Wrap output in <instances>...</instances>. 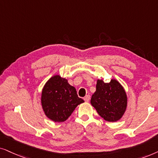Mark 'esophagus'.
<instances>
[{"label": "esophagus", "mask_w": 158, "mask_h": 158, "mask_svg": "<svg viewBox=\"0 0 158 158\" xmlns=\"http://www.w3.org/2000/svg\"><path fill=\"white\" fill-rule=\"evenodd\" d=\"M89 99H90V95H89V94H87V95H86L85 98H84V100H85V102H89Z\"/></svg>", "instance_id": "34e87169"}]
</instances>
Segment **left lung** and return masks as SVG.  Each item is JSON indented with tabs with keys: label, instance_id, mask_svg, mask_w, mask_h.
<instances>
[{
	"label": "left lung",
	"instance_id": "left-lung-1",
	"mask_svg": "<svg viewBox=\"0 0 158 158\" xmlns=\"http://www.w3.org/2000/svg\"><path fill=\"white\" fill-rule=\"evenodd\" d=\"M90 102L104 120L115 122L123 117L127 110L128 98L124 88L116 79H112L108 83L98 79L96 91Z\"/></svg>",
	"mask_w": 158,
	"mask_h": 158
}]
</instances>
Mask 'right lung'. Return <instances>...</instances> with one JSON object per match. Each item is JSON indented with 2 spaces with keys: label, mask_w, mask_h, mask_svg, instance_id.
I'll use <instances>...</instances> for the list:
<instances>
[{
  "label": "right lung",
  "mask_w": 158,
  "mask_h": 158,
  "mask_svg": "<svg viewBox=\"0 0 158 158\" xmlns=\"http://www.w3.org/2000/svg\"><path fill=\"white\" fill-rule=\"evenodd\" d=\"M85 102L76 88L59 75L50 77L42 90L41 105L46 116L54 122L66 121L78 105Z\"/></svg>",
  "instance_id": "1"
}]
</instances>
